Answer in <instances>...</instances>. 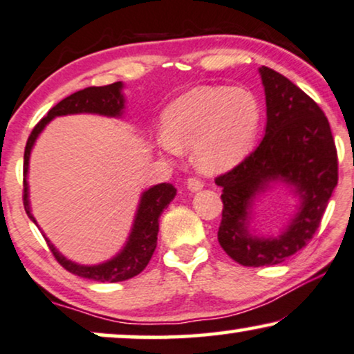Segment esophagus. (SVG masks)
<instances>
[{
	"label": "esophagus",
	"mask_w": 354,
	"mask_h": 354,
	"mask_svg": "<svg viewBox=\"0 0 354 354\" xmlns=\"http://www.w3.org/2000/svg\"><path fill=\"white\" fill-rule=\"evenodd\" d=\"M202 187H204V181H202L201 178L191 176L189 180H187V189H189L191 192L199 191V189H202Z\"/></svg>",
	"instance_id": "34e87169"
}]
</instances>
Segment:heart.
<instances>
[{"mask_svg":"<svg viewBox=\"0 0 354 354\" xmlns=\"http://www.w3.org/2000/svg\"><path fill=\"white\" fill-rule=\"evenodd\" d=\"M261 122V103L251 91L201 86L169 103L157 142L168 153L194 147L192 157L201 171L223 173L249 153Z\"/></svg>","mask_w":354,"mask_h":354,"instance_id":"b5f03b06","label":"heart"}]
</instances>
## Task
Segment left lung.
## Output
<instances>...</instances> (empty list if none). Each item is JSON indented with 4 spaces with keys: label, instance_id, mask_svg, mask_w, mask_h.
Masks as SVG:
<instances>
[{
    "label": "left lung",
    "instance_id": "8db88e82",
    "mask_svg": "<svg viewBox=\"0 0 354 354\" xmlns=\"http://www.w3.org/2000/svg\"><path fill=\"white\" fill-rule=\"evenodd\" d=\"M267 103L261 144L236 167L215 178L221 187L218 243L244 267L277 266L303 249L317 232L338 183V157L327 116L290 79L259 68ZM272 180H283L301 199L299 214L279 239L247 232L252 199Z\"/></svg>",
    "mask_w": 354,
    "mask_h": 354
}]
</instances>
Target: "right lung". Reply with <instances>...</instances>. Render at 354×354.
<instances>
[{"label": "right lung", "mask_w": 354, "mask_h": 354, "mask_svg": "<svg viewBox=\"0 0 354 354\" xmlns=\"http://www.w3.org/2000/svg\"><path fill=\"white\" fill-rule=\"evenodd\" d=\"M122 84L115 82L110 86L103 87H87L84 91H79L73 93V95L66 97L64 100L51 108L48 115L37 122V126L32 129V133L27 139L26 152H24V209H26L29 218L37 225L34 215L30 214L29 207V187H27V169H29V158L30 150L34 147L35 139L44 131V128L48 122L53 120L55 116L63 115H75V113H97V115L105 116H121L122 108H124V98L121 93ZM176 196V189L174 186L168 185V183H162L150 187L140 197V204L136 214V220L133 225V232L129 234L128 243L122 251L113 257L111 261L103 262L100 266H79L66 259L64 256L56 251L53 244L48 239V248L53 252L56 261L59 266H63L66 270L74 273V275L82 277V279L95 280V281H124L133 277L139 275L140 272L147 267L152 254L157 248V234H158V218L162 212L169 205V202ZM45 236V234H44Z\"/></svg>", "instance_id": "1"}]
</instances>
